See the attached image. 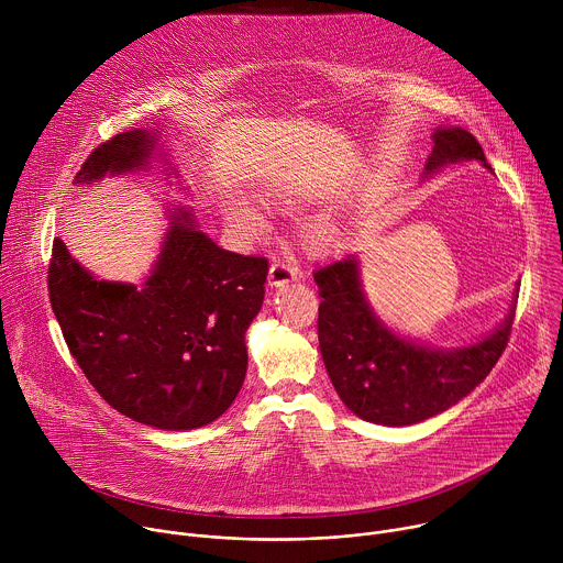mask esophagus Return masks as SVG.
Returning <instances> with one entry per match:
<instances>
[{"mask_svg": "<svg viewBox=\"0 0 563 563\" xmlns=\"http://www.w3.org/2000/svg\"><path fill=\"white\" fill-rule=\"evenodd\" d=\"M294 280H296V272L287 263L276 261V263L269 265V285L272 287H285Z\"/></svg>", "mask_w": 563, "mask_h": 563, "instance_id": "obj_1", "label": "esophagus"}]
</instances>
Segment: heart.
<instances>
[{
  "instance_id": "obj_1",
  "label": "heart",
  "mask_w": 563,
  "mask_h": 563,
  "mask_svg": "<svg viewBox=\"0 0 563 563\" xmlns=\"http://www.w3.org/2000/svg\"><path fill=\"white\" fill-rule=\"evenodd\" d=\"M261 196L269 207H278V209H291L298 205V196L289 185L263 187ZM224 218L235 231H240L243 235H250V238L263 235L267 229V220H265L263 211L243 198L227 200ZM300 245H302L305 254L311 258H328L341 250L343 235L334 220H330L325 216H318V218L302 222Z\"/></svg>"
}]
</instances>
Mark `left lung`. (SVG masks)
Listing matches in <instances>:
<instances>
[{
    "label": "left lung",
    "instance_id": "8db88e82",
    "mask_svg": "<svg viewBox=\"0 0 563 563\" xmlns=\"http://www.w3.org/2000/svg\"><path fill=\"white\" fill-rule=\"evenodd\" d=\"M432 140L426 176L463 159H478L490 169L484 148L465 129L439 126ZM313 280L323 298L320 354L336 394L363 421L404 428L445 412L490 374L508 345L512 309L499 328L465 347H430L396 334L372 309L356 256L318 269Z\"/></svg>",
    "mask_w": 563,
    "mask_h": 563
}]
</instances>
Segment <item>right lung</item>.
Returning <instances> with one entry per match:
<instances>
[{"label":"right lung","mask_w":563,"mask_h":563,"mask_svg":"<svg viewBox=\"0 0 563 563\" xmlns=\"http://www.w3.org/2000/svg\"><path fill=\"white\" fill-rule=\"evenodd\" d=\"M157 142V129L118 133L87 157L75 185L151 167ZM167 211L144 283L96 278L55 238L48 296L73 358L107 404L142 426L183 432L222 417L243 387L245 332L263 307L269 263L218 247L189 207Z\"/></svg>","instance_id":"add662e5"}]
</instances>
